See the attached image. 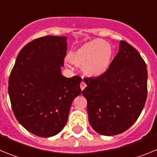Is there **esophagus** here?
Returning a JSON list of instances; mask_svg holds the SVG:
<instances>
[{
	"mask_svg": "<svg viewBox=\"0 0 157 157\" xmlns=\"http://www.w3.org/2000/svg\"><path fill=\"white\" fill-rule=\"evenodd\" d=\"M86 84L85 82H81V84H80V87H81V90H84V89L86 88Z\"/></svg>",
	"mask_w": 157,
	"mask_h": 157,
	"instance_id": "obj_1",
	"label": "esophagus"
}]
</instances>
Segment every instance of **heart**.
Segmentation results:
<instances>
[{
  "mask_svg": "<svg viewBox=\"0 0 157 157\" xmlns=\"http://www.w3.org/2000/svg\"><path fill=\"white\" fill-rule=\"evenodd\" d=\"M112 49L109 43L96 39L88 41L69 55V59L76 66H82L83 73L90 77H99L109 69Z\"/></svg>",
  "mask_w": 157,
  "mask_h": 157,
  "instance_id": "1",
  "label": "heart"
}]
</instances>
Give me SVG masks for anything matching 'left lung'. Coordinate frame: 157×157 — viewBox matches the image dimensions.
<instances>
[{"mask_svg":"<svg viewBox=\"0 0 157 157\" xmlns=\"http://www.w3.org/2000/svg\"><path fill=\"white\" fill-rule=\"evenodd\" d=\"M146 64L125 41L105 74L86 78L82 95L87 101L89 122L98 134H120L135 123L147 98Z\"/></svg>","mask_w":157,"mask_h":157,"instance_id":"obj_1","label":"left lung"}]
</instances>
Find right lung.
I'll list each match as a JSON object with an SVG mask.
<instances>
[{
  "label": "right lung",
  "instance_id": "right-lung-1",
  "mask_svg": "<svg viewBox=\"0 0 157 157\" xmlns=\"http://www.w3.org/2000/svg\"><path fill=\"white\" fill-rule=\"evenodd\" d=\"M67 37L45 36L18 54L8 79V94L16 120L42 138L59 134L67 122L72 101L81 94L78 76L61 73Z\"/></svg>",
  "mask_w": 157,
  "mask_h": 157
}]
</instances>
